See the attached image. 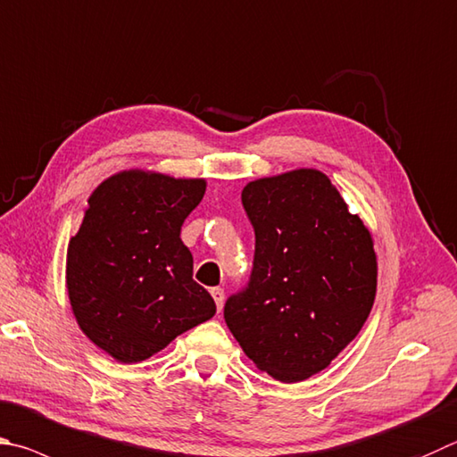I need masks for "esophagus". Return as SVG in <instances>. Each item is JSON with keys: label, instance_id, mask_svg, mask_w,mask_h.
I'll return each mask as SVG.
<instances>
[{"label": "esophagus", "instance_id": "obj_1", "mask_svg": "<svg viewBox=\"0 0 457 457\" xmlns=\"http://www.w3.org/2000/svg\"><path fill=\"white\" fill-rule=\"evenodd\" d=\"M212 297H213L215 305H218V312H221V308H223V289L221 287H213L212 289Z\"/></svg>", "mask_w": 457, "mask_h": 457}]
</instances>
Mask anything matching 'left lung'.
Returning <instances> with one entry per match:
<instances>
[{"mask_svg": "<svg viewBox=\"0 0 457 457\" xmlns=\"http://www.w3.org/2000/svg\"><path fill=\"white\" fill-rule=\"evenodd\" d=\"M242 204L255 231L253 271L223 318L257 370L295 384L326 370L368 320L378 287L371 231L313 168L253 179Z\"/></svg>", "mask_w": 457, "mask_h": 457, "instance_id": "left-lung-1", "label": "left lung"}]
</instances>
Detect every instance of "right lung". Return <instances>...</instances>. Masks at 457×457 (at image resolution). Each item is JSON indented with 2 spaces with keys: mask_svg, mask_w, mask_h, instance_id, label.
Masks as SVG:
<instances>
[{
  "mask_svg": "<svg viewBox=\"0 0 457 457\" xmlns=\"http://www.w3.org/2000/svg\"><path fill=\"white\" fill-rule=\"evenodd\" d=\"M204 178L121 170L87 197L68 244L65 287L79 329L121 363L162 352L212 320V295L194 281L184 220L205 194Z\"/></svg>",
  "mask_w": 457,
  "mask_h": 457,
  "instance_id": "obj_1",
  "label": "right lung"
}]
</instances>
